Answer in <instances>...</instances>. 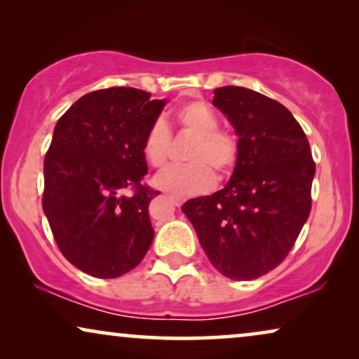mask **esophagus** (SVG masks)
Here are the masks:
<instances>
[{
	"label": "esophagus",
	"mask_w": 359,
	"mask_h": 359,
	"mask_svg": "<svg viewBox=\"0 0 359 359\" xmlns=\"http://www.w3.org/2000/svg\"><path fill=\"white\" fill-rule=\"evenodd\" d=\"M168 199L176 205V208H180V205L184 203V198H181V196H168Z\"/></svg>",
	"instance_id": "1"
}]
</instances>
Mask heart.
Instances as JSON below:
<instances>
[{
	"label": "heart",
	"mask_w": 359,
	"mask_h": 359,
	"mask_svg": "<svg viewBox=\"0 0 359 359\" xmlns=\"http://www.w3.org/2000/svg\"><path fill=\"white\" fill-rule=\"evenodd\" d=\"M176 119L181 126L198 135L189 154V160H193V163L170 166L163 170L156 175L155 186L178 196L204 193L215 181L212 170L207 163L219 173L227 171L237 156V142L227 132L217 129V116L203 101L186 102L176 111ZM142 150L145 160L151 166H165L170 150V129L163 119L155 121L149 127Z\"/></svg>",
	"instance_id": "obj_1"
}]
</instances>
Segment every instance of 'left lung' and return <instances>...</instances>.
<instances>
[{
	"label": "left lung",
	"instance_id": "1",
	"mask_svg": "<svg viewBox=\"0 0 359 359\" xmlns=\"http://www.w3.org/2000/svg\"><path fill=\"white\" fill-rule=\"evenodd\" d=\"M212 104L238 137L233 173L224 189L189 199L181 210L212 266L233 281H250L291 252L311 214L316 163L302 127L281 102L222 86Z\"/></svg>",
	"mask_w": 359,
	"mask_h": 359
}]
</instances>
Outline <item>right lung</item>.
Listing matches in <instances>:
<instances>
[{
	"instance_id": "obj_1",
	"label": "right lung",
	"mask_w": 359,
	"mask_h": 359,
	"mask_svg": "<svg viewBox=\"0 0 359 359\" xmlns=\"http://www.w3.org/2000/svg\"><path fill=\"white\" fill-rule=\"evenodd\" d=\"M166 100L135 88L88 93L58 119L43 161V214L68 262L95 278L134 269L154 242L144 137ZM133 193L130 194V191Z\"/></svg>"
}]
</instances>
